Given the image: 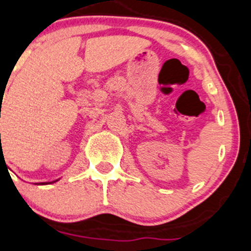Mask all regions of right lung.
<instances>
[{
    "label": "right lung",
    "instance_id": "obj_1",
    "mask_svg": "<svg viewBox=\"0 0 251 251\" xmlns=\"http://www.w3.org/2000/svg\"><path fill=\"white\" fill-rule=\"evenodd\" d=\"M58 181V179H57ZM57 181H54V182H57ZM49 183H53V182H43V183H41V184H49Z\"/></svg>",
    "mask_w": 251,
    "mask_h": 251
}]
</instances>
